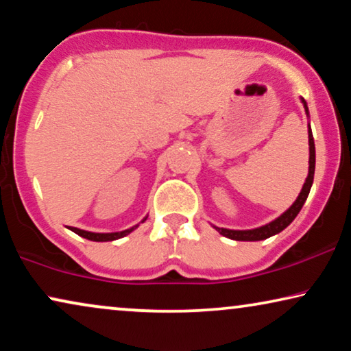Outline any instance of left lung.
Returning a JSON list of instances; mask_svg holds the SVG:
<instances>
[{"instance_id":"1","label":"left lung","mask_w":351,"mask_h":351,"mask_svg":"<svg viewBox=\"0 0 351 351\" xmlns=\"http://www.w3.org/2000/svg\"><path fill=\"white\" fill-rule=\"evenodd\" d=\"M300 102L304 104V108H305V113L306 117L310 119V113H308V107H306V102L304 97H300ZM308 147H310V158H308V176H306L305 179V184L302 186L299 196H297V199L292 203V206L289 209H286L285 213H282L280 217H276L275 220H271V222H268L265 225H262V227H257V228H252V230H230V228H220V227H213L217 230L220 234H223V237H227L230 239H234V241H262V239H267L273 237V234L280 233L285 230L287 225H291L292 220L297 217V214L300 213L302 206L305 204L306 198H308V193H310V189L311 185H313V176H315V141H313V134H311V128H310V123H308Z\"/></svg>"}]
</instances>
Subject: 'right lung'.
<instances>
[{
    "instance_id": "1",
    "label": "right lung",
    "mask_w": 351,
    "mask_h": 351,
    "mask_svg": "<svg viewBox=\"0 0 351 351\" xmlns=\"http://www.w3.org/2000/svg\"><path fill=\"white\" fill-rule=\"evenodd\" d=\"M147 217H148V215H145V217L142 219L141 223L145 222ZM141 223L134 225V227L128 228V230H123V232H113V233H94V232H88V230H81V228H76V227H69V228H70L73 233L80 234V237H83V238H86V239H90V241H114V239L124 238V237H126V234L134 232V230H136Z\"/></svg>"
}]
</instances>
